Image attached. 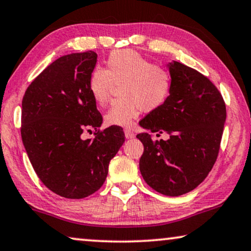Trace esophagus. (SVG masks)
Returning a JSON list of instances; mask_svg holds the SVG:
<instances>
[{
    "instance_id": "esophagus-1",
    "label": "esophagus",
    "mask_w": 251,
    "mask_h": 251,
    "mask_svg": "<svg viewBox=\"0 0 251 251\" xmlns=\"http://www.w3.org/2000/svg\"><path fill=\"white\" fill-rule=\"evenodd\" d=\"M124 133H125V138L126 139H133L135 136L134 132L131 131V129H125V131H124Z\"/></svg>"
}]
</instances>
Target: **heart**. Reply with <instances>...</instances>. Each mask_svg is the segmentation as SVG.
<instances>
[{"mask_svg": "<svg viewBox=\"0 0 251 251\" xmlns=\"http://www.w3.org/2000/svg\"><path fill=\"white\" fill-rule=\"evenodd\" d=\"M115 83H120L119 95L104 116L106 125L127 127L139 116L140 110L150 112L168 101L172 88L170 73L152 64L133 50H116L106 59V69L96 66L88 79V91L100 105L110 99Z\"/></svg>", "mask_w": 251, "mask_h": 251, "instance_id": "1", "label": "heart"}]
</instances>
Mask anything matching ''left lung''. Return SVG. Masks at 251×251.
<instances>
[{
    "mask_svg": "<svg viewBox=\"0 0 251 251\" xmlns=\"http://www.w3.org/2000/svg\"><path fill=\"white\" fill-rule=\"evenodd\" d=\"M172 80L164 104L150 111L140 126L170 135L155 140L136 135L143 143L140 172L145 181L163 195L179 196L195 189L215 164L222 141L226 106L210 80L189 66L168 64Z\"/></svg>",
    "mask_w": 251,
    "mask_h": 251,
    "instance_id": "obj_1",
    "label": "left lung"
}]
</instances>
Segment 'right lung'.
<instances>
[{
  "instance_id": "add662e5",
  "label": "right lung",
  "mask_w": 251,
  "mask_h": 251,
  "mask_svg": "<svg viewBox=\"0 0 251 251\" xmlns=\"http://www.w3.org/2000/svg\"><path fill=\"white\" fill-rule=\"evenodd\" d=\"M98 53L75 52L47 66L26 89L22 103V140L47 188L65 199H83L101 188L109 163L125 141L123 128L99 131L102 116L88 91ZM94 128V139L83 140Z\"/></svg>"
}]
</instances>
